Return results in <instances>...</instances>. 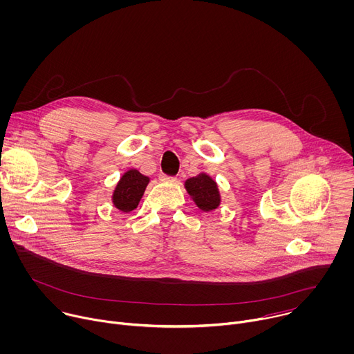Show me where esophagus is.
I'll return each instance as SVG.
<instances>
[{"instance_id":"esophagus-1","label":"esophagus","mask_w":354,"mask_h":354,"mask_svg":"<svg viewBox=\"0 0 354 354\" xmlns=\"http://www.w3.org/2000/svg\"><path fill=\"white\" fill-rule=\"evenodd\" d=\"M160 180L162 182H176L175 176H168V175H160Z\"/></svg>"}]
</instances>
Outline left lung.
Returning a JSON list of instances; mask_svg holds the SVG:
<instances>
[{
	"label": "left lung",
	"instance_id": "left-lung-1",
	"mask_svg": "<svg viewBox=\"0 0 354 354\" xmlns=\"http://www.w3.org/2000/svg\"><path fill=\"white\" fill-rule=\"evenodd\" d=\"M185 189L194 204L204 212L216 209L221 205V192L218 183L205 172L185 180Z\"/></svg>",
	"mask_w": 354,
	"mask_h": 354
}]
</instances>
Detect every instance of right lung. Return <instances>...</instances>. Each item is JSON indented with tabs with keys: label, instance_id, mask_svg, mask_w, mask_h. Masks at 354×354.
I'll list each match as a JSON object with an SVG mask.
<instances>
[{
	"label": "right lung",
	"instance_id": "obj_1",
	"mask_svg": "<svg viewBox=\"0 0 354 354\" xmlns=\"http://www.w3.org/2000/svg\"><path fill=\"white\" fill-rule=\"evenodd\" d=\"M149 183V176L143 175L135 168L128 169L122 174V176L113 187L111 196L112 205L125 214L133 211L139 205V201L142 200Z\"/></svg>",
	"mask_w": 354,
	"mask_h": 354
}]
</instances>
